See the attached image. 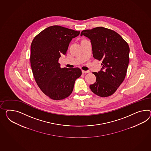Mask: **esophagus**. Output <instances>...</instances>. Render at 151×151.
<instances>
[{
	"mask_svg": "<svg viewBox=\"0 0 151 151\" xmlns=\"http://www.w3.org/2000/svg\"><path fill=\"white\" fill-rule=\"evenodd\" d=\"M89 70H82V73L83 74L84 73H89Z\"/></svg>",
	"mask_w": 151,
	"mask_h": 151,
	"instance_id": "obj_1",
	"label": "esophagus"
}]
</instances>
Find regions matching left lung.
Here are the masks:
<instances>
[{"instance_id":"1","label":"left lung","mask_w":151,"mask_h":151,"mask_svg":"<svg viewBox=\"0 0 151 151\" xmlns=\"http://www.w3.org/2000/svg\"><path fill=\"white\" fill-rule=\"evenodd\" d=\"M81 35L90 40L93 58L102 60L100 70L93 72L96 80L90 88L99 96L112 95L127 74L130 52L128 43L115 31L102 27L84 30Z\"/></svg>"}]
</instances>
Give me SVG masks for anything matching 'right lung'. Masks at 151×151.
Returning a JSON list of instances; mask_svg holds the SVG:
<instances>
[{"label": "right lung", "instance_id": "add662e5", "mask_svg": "<svg viewBox=\"0 0 151 151\" xmlns=\"http://www.w3.org/2000/svg\"><path fill=\"white\" fill-rule=\"evenodd\" d=\"M80 34L60 26L47 27L33 40L31 65L35 81L43 93L52 100L69 96L76 79L81 77L79 68L60 67L58 60L65 55L70 42Z\"/></svg>", "mask_w": 151, "mask_h": 151}]
</instances>
